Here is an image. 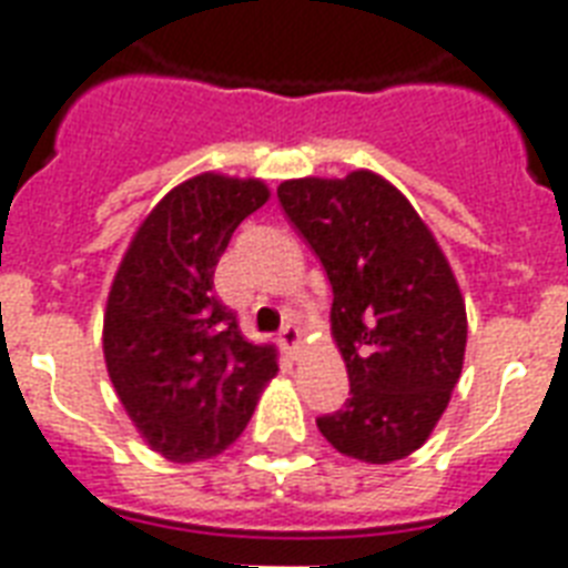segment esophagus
<instances>
[{"instance_id": "1", "label": "esophagus", "mask_w": 568, "mask_h": 568, "mask_svg": "<svg viewBox=\"0 0 568 568\" xmlns=\"http://www.w3.org/2000/svg\"><path fill=\"white\" fill-rule=\"evenodd\" d=\"M280 347H283L285 354L292 356V359H297L303 351V336H301V329L292 327V324H285L283 333H280Z\"/></svg>"}]
</instances>
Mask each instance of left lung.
Wrapping results in <instances>:
<instances>
[{
	"mask_svg": "<svg viewBox=\"0 0 568 568\" xmlns=\"http://www.w3.org/2000/svg\"><path fill=\"white\" fill-rule=\"evenodd\" d=\"M333 285L329 327L351 397L318 430L345 457L386 466L433 433L466 356V301L448 258L400 191L372 171L276 189Z\"/></svg>",
	"mask_w": 568,
	"mask_h": 568,
	"instance_id": "obj_1",
	"label": "left lung"
}]
</instances>
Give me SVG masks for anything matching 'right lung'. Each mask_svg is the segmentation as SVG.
<instances>
[{"label": "right lung", "mask_w": 568, "mask_h": 568, "mask_svg": "<svg viewBox=\"0 0 568 568\" xmlns=\"http://www.w3.org/2000/svg\"><path fill=\"white\" fill-rule=\"evenodd\" d=\"M267 196L262 180L191 176L146 214L111 283L105 368L141 439L171 463L230 448L276 374V347L241 336L214 294L232 232Z\"/></svg>", "instance_id": "add662e5"}]
</instances>
